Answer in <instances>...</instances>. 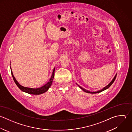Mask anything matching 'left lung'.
I'll list each match as a JSON object with an SVG mask.
<instances>
[{"mask_svg": "<svg viewBox=\"0 0 132 132\" xmlns=\"http://www.w3.org/2000/svg\"><path fill=\"white\" fill-rule=\"evenodd\" d=\"M116 76H115V77L114 78V79L112 80V81L106 86H105V87H104L103 89H101V90H98V91H97V92H90V91H89V90H86V89H84V88H82V87H81V86H80L79 85H78L79 86V87L81 89H82L84 92H86V93H90V94H97V93H100V92H103V91H104V90H105V89H108V88H109L112 85V84L114 83V82L115 81V79H116Z\"/></svg>", "mask_w": 132, "mask_h": 132, "instance_id": "1", "label": "left lung"}]
</instances>
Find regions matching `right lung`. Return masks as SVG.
<instances>
[{
	"label": "right lung",
	"instance_id": "obj_1",
	"mask_svg": "<svg viewBox=\"0 0 132 132\" xmlns=\"http://www.w3.org/2000/svg\"><path fill=\"white\" fill-rule=\"evenodd\" d=\"M54 70H55V68L53 69V72H52V75L49 80V81L44 86H43L39 88H29V87H23L22 86H21L20 84H19V83L17 81V80L15 79V77L13 76L11 68V74L12 76V77L13 78V80L15 83V84H16V85L18 86V87L22 92H25L26 93L29 94H31V95H40V94H42L45 92H46L49 88H50V87L51 86L52 83V81L53 79L54 78Z\"/></svg>",
	"mask_w": 132,
	"mask_h": 132
}]
</instances>
